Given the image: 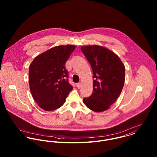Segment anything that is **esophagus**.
<instances>
[{
  "mask_svg": "<svg viewBox=\"0 0 157 157\" xmlns=\"http://www.w3.org/2000/svg\"><path fill=\"white\" fill-rule=\"evenodd\" d=\"M81 86H82V84H81L80 82V83H77L76 84V86H77L78 89H80V88H81Z\"/></svg>",
  "mask_w": 157,
  "mask_h": 157,
  "instance_id": "1",
  "label": "esophagus"
}]
</instances>
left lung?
I'll return each instance as SVG.
<instances>
[{"mask_svg": "<svg viewBox=\"0 0 157 157\" xmlns=\"http://www.w3.org/2000/svg\"><path fill=\"white\" fill-rule=\"evenodd\" d=\"M93 72V92L83 98L90 110L108 109L119 97L124 84L125 67L119 57L109 49L98 45L81 47Z\"/></svg>", "mask_w": 157, "mask_h": 157, "instance_id": "left-lung-1", "label": "left lung"}]
</instances>
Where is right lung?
I'll use <instances>...</instances> for the list:
<instances>
[{
  "mask_svg": "<svg viewBox=\"0 0 157 157\" xmlns=\"http://www.w3.org/2000/svg\"><path fill=\"white\" fill-rule=\"evenodd\" d=\"M75 48L60 45L38 55L29 67V84L32 96L46 111L56 110L65 102L73 87L68 82L65 63Z\"/></svg>",
  "mask_w": 157,
  "mask_h": 157,
  "instance_id": "obj_1",
  "label": "right lung"
}]
</instances>
